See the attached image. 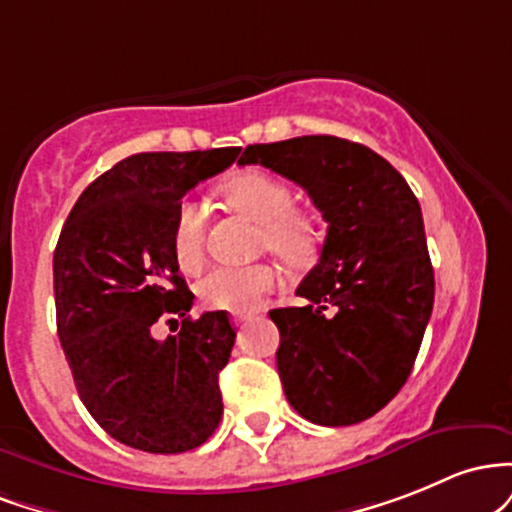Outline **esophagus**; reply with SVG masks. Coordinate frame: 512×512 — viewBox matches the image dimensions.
I'll list each match as a JSON object with an SVG mask.
<instances>
[{
	"mask_svg": "<svg viewBox=\"0 0 512 512\" xmlns=\"http://www.w3.org/2000/svg\"><path fill=\"white\" fill-rule=\"evenodd\" d=\"M232 321H234V326H241V324H244V321H246V319H244V317H234Z\"/></svg>",
	"mask_w": 512,
	"mask_h": 512,
	"instance_id": "1",
	"label": "esophagus"
}]
</instances>
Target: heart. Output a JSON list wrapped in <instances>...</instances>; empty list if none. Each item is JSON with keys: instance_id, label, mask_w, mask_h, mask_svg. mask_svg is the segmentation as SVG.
Returning <instances> with one entry per match:
<instances>
[{"instance_id": "b5f03b06", "label": "heart", "mask_w": 512, "mask_h": 512, "mask_svg": "<svg viewBox=\"0 0 512 512\" xmlns=\"http://www.w3.org/2000/svg\"><path fill=\"white\" fill-rule=\"evenodd\" d=\"M222 195L232 208L261 222V244L290 263H302L312 254V225L295 212V195L278 176L266 171H244L232 176ZM171 249L181 271H195L205 254V208L186 198L179 205L171 229ZM278 283L268 263L254 266H217L198 283V297L208 309L246 314L254 312Z\"/></svg>"}]
</instances>
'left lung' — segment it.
Returning <instances> with one entry per match:
<instances>
[{
    "mask_svg": "<svg viewBox=\"0 0 512 512\" xmlns=\"http://www.w3.org/2000/svg\"><path fill=\"white\" fill-rule=\"evenodd\" d=\"M239 164L295 181L329 222L319 263L297 287L307 304L268 312L287 401L317 426L375 416L409 380L433 312L416 195L387 159L333 135L249 145Z\"/></svg>",
    "mask_w": 512,
    "mask_h": 512,
    "instance_id": "1",
    "label": "left lung"
}]
</instances>
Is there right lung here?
Returning a JSON list of instances; mask_svg holds the SVG:
<instances>
[{"instance_id": "obj_1", "label": "right lung", "mask_w": 512, "mask_h": 512, "mask_svg": "<svg viewBox=\"0 0 512 512\" xmlns=\"http://www.w3.org/2000/svg\"><path fill=\"white\" fill-rule=\"evenodd\" d=\"M237 154H132L86 186L57 239V336L74 387L94 421L135 450L179 455L220 426V372L237 331L227 312L191 319L171 229L183 195ZM159 318H181L182 331L157 342Z\"/></svg>"}]
</instances>
